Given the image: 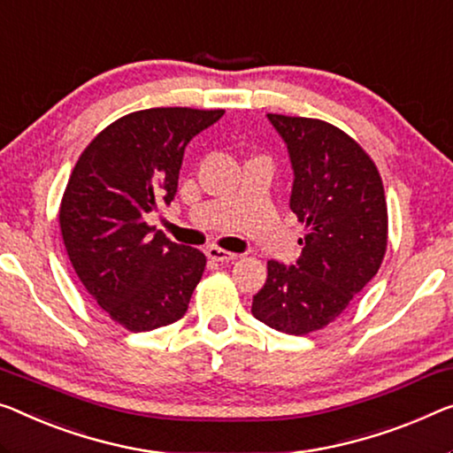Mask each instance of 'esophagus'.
Here are the masks:
<instances>
[{
	"instance_id": "obj_1",
	"label": "esophagus",
	"mask_w": 453,
	"mask_h": 453,
	"mask_svg": "<svg viewBox=\"0 0 453 453\" xmlns=\"http://www.w3.org/2000/svg\"><path fill=\"white\" fill-rule=\"evenodd\" d=\"M207 256L211 260H215V262H232V260L238 258V254L227 252V250L218 248V246H209L207 248Z\"/></svg>"
}]
</instances>
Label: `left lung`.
Here are the masks:
<instances>
[{"mask_svg":"<svg viewBox=\"0 0 453 453\" xmlns=\"http://www.w3.org/2000/svg\"><path fill=\"white\" fill-rule=\"evenodd\" d=\"M293 166L291 209L305 224L293 266L268 262L252 315L276 332L307 335L332 323L374 279L387 252L388 213L378 168L327 121L268 113Z\"/></svg>","mask_w":453,"mask_h":453,"instance_id":"left-lung-1","label":"left lung"}]
</instances>
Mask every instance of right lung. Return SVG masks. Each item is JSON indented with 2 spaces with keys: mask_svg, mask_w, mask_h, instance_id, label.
Segmentation results:
<instances>
[{
  "mask_svg": "<svg viewBox=\"0 0 453 453\" xmlns=\"http://www.w3.org/2000/svg\"><path fill=\"white\" fill-rule=\"evenodd\" d=\"M224 110L152 107L127 113L81 154L60 201L69 260L97 305L130 332L171 326L187 313L205 254L146 224L171 205L188 142Z\"/></svg>",
  "mask_w": 453,
  "mask_h": 453,
  "instance_id": "obj_1",
  "label": "right lung"
}]
</instances>
